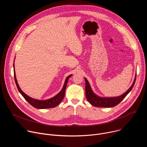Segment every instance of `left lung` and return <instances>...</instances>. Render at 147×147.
Listing matches in <instances>:
<instances>
[{"instance_id": "8db88e82", "label": "left lung", "mask_w": 147, "mask_h": 147, "mask_svg": "<svg viewBox=\"0 0 147 147\" xmlns=\"http://www.w3.org/2000/svg\"><path fill=\"white\" fill-rule=\"evenodd\" d=\"M84 78L86 81V96L88 101L92 105V106H94L95 107L112 108L118 105L131 91V90L134 87V85L136 82V74L135 78L133 84L126 92H124L123 94H122L119 96L111 97V98L110 97L109 98L100 97L96 95V94H95L90 87V85L88 80H87L86 78Z\"/></svg>"}]
</instances>
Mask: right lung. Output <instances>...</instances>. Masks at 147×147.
I'll list each match as a JSON object with an SVG mask.
<instances>
[{
    "instance_id": "right-lung-1",
    "label": "right lung",
    "mask_w": 147,
    "mask_h": 147,
    "mask_svg": "<svg viewBox=\"0 0 147 147\" xmlns=\"http://www.w3.org/2000/svg\"><path fill=\"white\" fill-rule=\"evenodd\" d=\"M13 67H14V80H15V82L16 84L17 89L20 92V93L22 94V96L24 98V99L33 107L36 109H47V108H55L57 107L59 104H60V103L62 101V100L63 99V98L65 97V90H66L68 80L69 78L72 76V74L69 75V76L67 77L64 84V86L63 87V88L60 91V92H59L56 95L52 97V98H50L47 100H38V99H35L30 97L20 89L18 84V82L16 77V73L14 70V65H13Z\"/></svg>"
}]
</instances>
